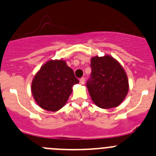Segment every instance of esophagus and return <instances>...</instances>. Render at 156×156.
<instances>
[{
  "label": "esophagus",
  "mask_w": 156,
  "mask_h": 156,
  "mask_svg": "<svg viewBox=\"0 0 156 156\" xmlns=\"http://www.w3.org/2000/svg\"><path fill=\"white\" fill-rule=\"evenodd\" d=\"M80 84H84V83H85V78H84V77L80 78Z\"/></svg>",
  "instance_id": "esophagus-1"
}]
</instances>
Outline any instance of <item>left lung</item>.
<instances>
[{
	"instance_id": "1",
	"label": "left lung",
	"mask_w": 156,
	"mask_h": 156,
	"mask_svg": "<svg viewBox=\"0 0 156 156\" xmlns=\"http://www.w3.org/2000/svg\"><path fill=\"white\" fill-rule=\"evenodd\" d=\"M90 66L92 73L86 85L93 103L103 109L119 106L129 90L123 68L110 56L93 57Z\"/></svg>"
}]
</instances>
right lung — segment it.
Instances as JSON below:
<instances>
[{"mask_svg": "<svg viewBox=\"0 0 156 156\" xmlns=\"http://www.w3.org/2000/svg\"><path fill=\"white\" fill-rule=\"evenodd\" d=\"M78 83L73 70L66 62L50 60L35 75L31 91L42 109L55 112L66 104L72 93V87Z\"/></svg>", "mask_w": 156, "mask_h": 156, "instance_id": "1", "label": "right lung"}]
</instances>
